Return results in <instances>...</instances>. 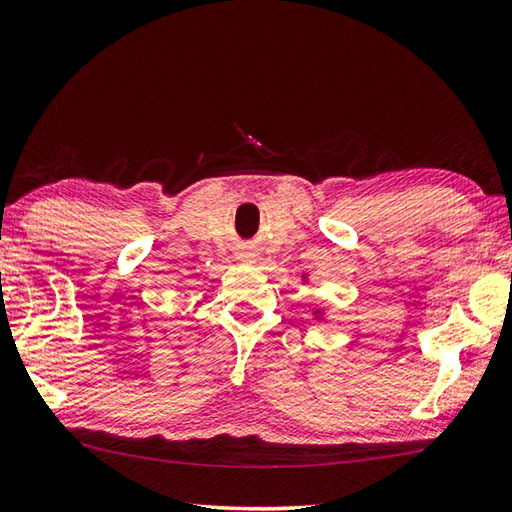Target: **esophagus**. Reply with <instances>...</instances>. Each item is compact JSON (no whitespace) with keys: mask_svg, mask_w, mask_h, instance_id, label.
Wrapping results in <instances>:
<instances>
[{"mask_svg":"<svg viewBox=\"0 0 512 512\" xmlns=\"http://www.w3.org/2000/svg\"><path fill=\"white\" fill-rule=\"evenodd\" d=\"M240 258L247 260V263H254V260H256V254H254V252H243V254H240Z\"/></svg>","mask_w":512,"mask_h":512,"instance_id":"esophagus-1","label":"esophagus"}]
</instances>
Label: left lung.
<instances>
[{
	"mask_svg": "<svg viewBox=\"0 0 512 512\" xmlns=\"http://www.w3.org/2000/svg\"><path fill=\"white\" fill-rule=\"evenodd\" d=\"M303 278H307V276H303ZM312 321H316V323H325V321H327V312H325V310H321V307H316V310L312 312Z\"/></svg>",
	"mask_w": 512,
	"mask_h": 512,
	"instance_id": "8db88e82",
	"label": "left lung"
}]
</instances>
